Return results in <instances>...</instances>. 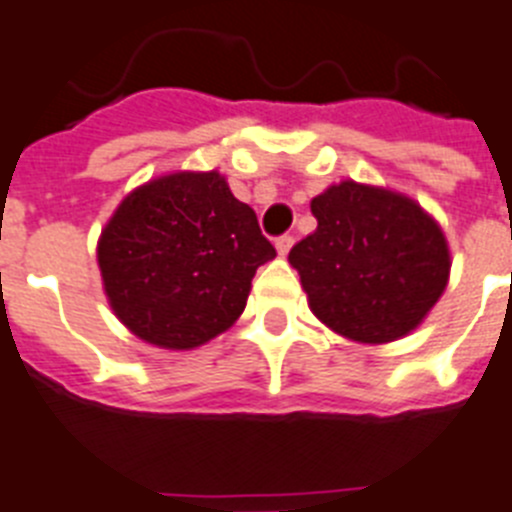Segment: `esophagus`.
<instances>
[{
    "label": "esophagus",
    "mask_w": 512,
    "mask_h": 512,
    "mask_svg": "<svg viewBox=\"0 0 512 512\" xmlns=\"http://www.w3.org/2000/svg\"><path fill=\"white\" fill-rule=\"evenodd\" d=\"M275 245H277V253H280V256H285V253L293 248V235H280L275 240Z\"/></svg>",
    "instance_id": "1"
}]
</instances>
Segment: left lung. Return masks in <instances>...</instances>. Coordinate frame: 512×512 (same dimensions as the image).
<instances>
[{
  "label": "left lung",
  "instance_id": "obj_1",
  "mask_svg": "<svg viewBox=\"0 0 512 512\" xmlns=\"http://www.w3.org/2000/svg\"><path fill=\"white\" fill-rule=\"evenodd\" d=\"M317 230L290 248L312 312L335 333L388 343L420 325L447 288L444 232L415 200L341 182L312 200Z\"/></svg>",
  "mask_w": 512,
  "mask_h": 512
}]
</instances>
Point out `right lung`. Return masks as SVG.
<instances>
[{"instance_id":"right-lung-1","label":"right lung","mask_w":512,"mask_h":512,"mask_svg":"<svg viewBox=\"0 0 512 512\" xmlns=\"http://www.w3.org/2000/svg\"><path fill=\"white\" fill-rule=\"evenodd\" d=\"M275 256L253 208L216 171L134 190L97 248L118 320L163 349H195L224 333L243 314L256 269Z\"/></svg>"}]
</instances>
